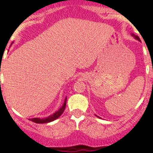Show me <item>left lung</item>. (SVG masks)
<instances>
[{
	"label": "left lung",
	"instance_id": "8db88e82",
	"mask_svg": "<svg viewBox=\"0 0 153 153\" xmlns=\"http://www.w3.org/2000/svg\"><path fill=\"white\" fill-rule=\"evenodd\" d=\"M135 37H136V38L138 40H140V37H139V36H135Z\"/></svg>",
	"mask_w": 153,
	"mask_h": 153
}]
</instances>
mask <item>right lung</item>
Instances as JSON below:
<instances>
[{"instance_id": "obj_1", "label": "right lung", "mask_w": 153, "mask_h": 153, "mask_svg": "<svg viewBox=\"0 0 153 153\" xmlns=\"http://www.w3.org/2000/svg\"><path fill=\"white\" fill-rule=\"evenodd\" d=\"M66 104H67V97L65 99L64 103L62 106V107L60 108L57 112H56L55 113H53V115L50 116V117H47V118L44 119H40V118H33V119H30V121L33 123H50L51 121H53V120H56L58 117H60L62 115V113L64 111L65 108H66Z\"/></svg>"}]
</instances>
